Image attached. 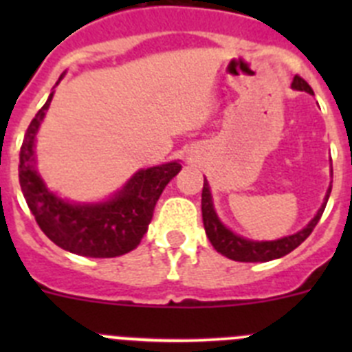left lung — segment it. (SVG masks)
I'll use <instances>...</instances> for the list:
<instances>
[{"label": "left lung", "instance_id": "left-lung-1", "mask_svg": "<svg viewBox=\"0 0 352 352\" xmlns=\"http://www.w3.org/2000/svg\"><path fill=\"white\" fill-rule=\"evenodd\" d=\"M292 88L300 89V91L312 93V88L309 86V82L305 79H301L300 76H294L292 79ZM328 190L326 194V201L321 206V210L317 211V214L310 220V223L305 229H301L300 232L292 236H285L282 239H276V241H250V239H245L241 236H236L234 232H231L227 227L222 226V222L219 220L217 213L213 210V203H211V192L210 186H208L206 179H204L203 186V201H201V208H203V222L204 229H206V234L210 238L211 245L214 247V250L220 252L222 256L229 257L232 261H239V263H266V261L278 259L282 256H287L289 252H292L296 247H300L305 239L312 234L314 227L317 226V222L321 220L322 211H324L326 203H328L329 197Z\"/></svg>", "mask_w": 352, "mask_h": 352}]
</instances>
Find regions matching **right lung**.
<instances>
[{"mask_svg":"<svg viewBox=\"0 0 352 352\" xmlns=\"http://www.w3.org/2000/svg\"><path fill=\"white\" fill-rule=\"evenodd\" d=\"M61 79V77H60ZM52 95L31 120L19 155V183L28 208L51 241L86 257H116L133 250L153 217L167 183L182 170L178 162L139 170L125 188L102 204H70L49 192L33 167V146Z\"/></svg>","mask_w":352,"mask_h":352,"instance_id":"1","label":"right lung"}]
</instances>
